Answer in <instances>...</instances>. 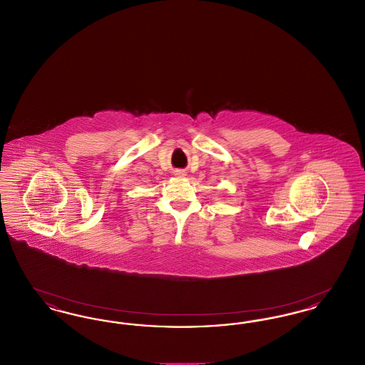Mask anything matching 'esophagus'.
<instances>
[{"label":"esophagus","mask_w":365,"mask_h":365,"mask_svg":"<svg viewBox=\"0 0 365 365\" xmlns=\"http://www.w3.org/2000/svg\"><path fill=\"white\" fill-rule=\"evenodd\" d=\"M175 175H178V176H185V173H183V171H176V174Z\"/></svg>","instance_id":"34e87169"}]
</instances>
